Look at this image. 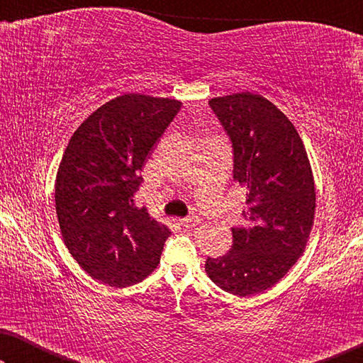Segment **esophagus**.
<instances>
[{
    "label": "esophagus",
    "instance_id": "obj_1",
    "mask_svg": "<svg viewBox=\"0 0 363 363\" xmlns=\"http://www.w3.org/2000/svg\"><path fill=\"white\" fill-rule=\"evenodd\" d=\"M200 218L198 216H188V218H183L182 220V225L185 228H195L196 225H200Z\"/></svg>",
    "mask_w": 363,
    "mask_h": 363
}]
</instances>
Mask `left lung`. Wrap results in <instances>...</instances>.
<instances>
[{"label": "left lung", "instance_id": "left-lung-1", "mask_svg": "<svg viewBox=\"0 0 363 363\" xmlns=\"http://www.w3.org/2000/svg\"><path fill=\"white\" fill-rule=\"evenodd\" d=\"M210 107L233 142V178L246 190V228L231 251L208 257L210 279L246 297L269 289L304 252L315 215L314 175L292 122L261 94L215 97Z\"/></svg>", "mask_w": 363, "mask_h": 363}]
</instances>
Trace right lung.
<instances>
[{
    "label": "right lung",
    "mask_w": 363,
    "mask_h": 363,
    "mask_svg": "<svg viewBox=\"0 0 363 363\" xmlns=\"http://www.w3.org/2000/svg\"><path fill=\"white\" fill-rule=\"evenodd\" d=\"M180 107L175 99L122 94L72 133L56 175V213L69 252L92 279L127 287L160 262L172 231L137 206L135 193Z\"/></svg>",
    "instance_id": "obj_1"
}]
</instances>
